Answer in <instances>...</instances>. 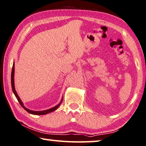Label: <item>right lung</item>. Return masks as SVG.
Instances as JSON below:
<instances>
[{"label":"right lung","instance_id":"1","mask_svg":"<svg viewBox=\"0 0 146 146\" xmlns=\"http://www.w3.org/2000/svg\"><path fill=\"white\" fill-rule=\"evenodd\" d=\"M14 73H15V63L13 62V67H12V70H11V88H12V90H13V92L14 93V94H15V97L17 98V99L18 102H19V104L21 106L23 107V109L26 110V111L28 112V113H29L32 114H35V115H44V114H48L50 113H52V112H53L54 111H56V110L60 106L62 101H63V98H62V99L61 100L60 103L58 105H57L56 106H55L54 107H52L51 109H47V110H44V111H32V110H30L26 108V107H25L24 106L23 102L21 101V100L20 98H19V95L17 94V93L16 90H15V83H14Z\"/></svg>","mask_w":146,"mask_h":146}]
</instances>
